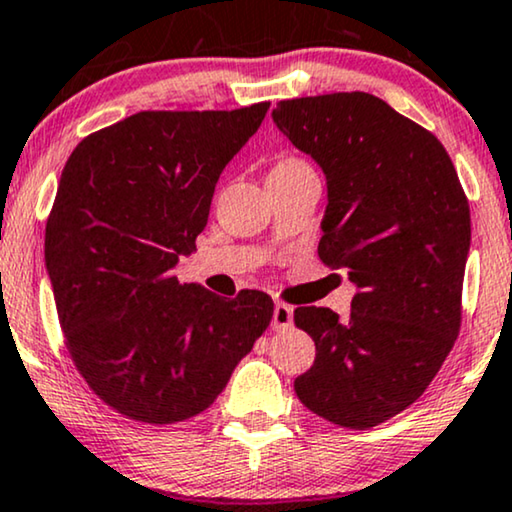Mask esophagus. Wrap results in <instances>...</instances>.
I'll return each mask as SVG.
<instances>
[{
    "instance_id": "1",
    "label": "esophagus",
    "mask_w": 512,
    "mask_h": 512,
    "mask_svg": "<svg viewBox=\"0 0 512 512\" xmlns=\"http://www.w3.org/2000/svg\"><path fill=\"white\" fill-rule=\"evenodd\" d=\"M272 329L275 331H284V329H291V324H294V308L287 303H275V310H272Z\"/></svg>"
}]
</instances>
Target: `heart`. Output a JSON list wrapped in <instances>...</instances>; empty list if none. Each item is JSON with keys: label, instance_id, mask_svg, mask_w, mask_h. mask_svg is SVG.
I'll return each instance as SVG.
<instances>
[{"label": "heart", "instance_id": "b5f03b06", "mask_svg": "<svg viewBox=\"0 0 512 512\" xmlns=\"http://www.w3.org/2000/svg\"><path fill=\"white\" fill-rule=\"evenodd\" d=\"M282 164H289V162H280V164H277V167H282Z\"/></svg>", "mask_w": 512, "mask_h": 512}]
</instances>
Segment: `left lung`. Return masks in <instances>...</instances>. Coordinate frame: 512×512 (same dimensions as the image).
Instances as JSON below:
<instances>
[{
    "mask_svg": "<svg viewBox=\"0 0 512 512\" xmlns=\"http://www.w3.org/2000/svg\"><path fill=\"white\" fill-rule=\"evenodd\" d=\"M272 122L327 178L317 254L357 287L348 320L294 310L317 350L294 390L317 416L367 430L423 395L459 336L468 199L442 143L371 94L280 101Z\"/></svg>",
    "mask_w": 512,
    "mask_h": 512,
    "instance_id": "obj_1",
    "label": "left lung"
}]
</instances>
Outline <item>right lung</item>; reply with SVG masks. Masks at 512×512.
<instances>
[{"mask_svg":"<svg viewBox=\"0 0 512 512\" xmlns=\"http://www.w3.org/2000/svg\"><path fill=\"white\" fill-rule=\"evenodd\" d=\"M270 103L138 112L86 136L58 183L44 258L79 374L134 421H185L214 404L268 329L272 298L225 301L178 284L225 164Z\"/></svg>","mask_w":512,"mask_h":512,"instance_id":"add662e5","label":"right lung"}]
</instances>
